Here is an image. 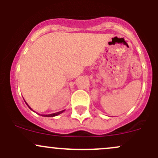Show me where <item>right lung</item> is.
<instances>
[{
    "label": "right lung",
    "mask_w": 158,
    "mask_h": 158,
    "mask_svg": "<svg viewBox=\"0 0 158 158\" xmlns=\"http://www.w3.org/2000/svg\"><path fill=\"white\" fill-rule=\"evenodd\" d=\"M26 104L27 105V106H28V107H29L30 109L32 110L31 108H30V106H28V104H27V103L26 102ZM63 111H64V110H63V111H58V112H56V113H53V114H42V116H44V117H54V116H56V115H58V114H61V113H63Z\"/></svg>",
    "instance_id": "1"
}]
</instances>
